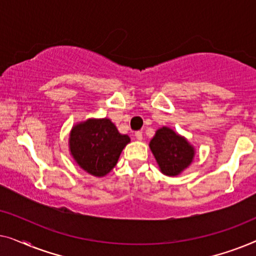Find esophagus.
I'll list each match as a JSON object with an SVG mask.
<instances>
[{
    "label": "esophagus",
    "mask_w": 256,
    "mask_h": 256,
    "mask_svg": "<svg viewBox=\"0 0 256 256\" xmlns=\"http://www.w3.org/2000/svg\"><path fill=\"white\" fill-rule=\"evenodd\" d=\"M135 138L138 141H141V140L143 138V135H142V132H135Z\"/></svg>",
    "instance_id": "esophagus-1"
}]
</instances>
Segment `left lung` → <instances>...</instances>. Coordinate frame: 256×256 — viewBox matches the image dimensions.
I'll use <instances>...</instances> for the list:
<instances>
[{"instance_id": "left-lung-1", "label": "left lung", "mask_w": 256, "mask_h": 256, "mask_svg": "<svg viewBox=\"0 0 256 256\" xmlns=\"http://www.w3.org/2000/svg\"><path fill=\"white\" fill-rule=\"evenodd\" d=\"M149 148L158 164L160 171L169 177L180 174L194 162V146L169 127L157 129Z\"/></svg>"}]
</instances>
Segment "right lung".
<instances>
[{
  "label": "right lung",
  "instance_id": "add662e5",
  "mask_svg": "<svg viewBox=\"0 0 256 256\" xmlns=\"http://www.w3.org/2000/svg\"><path fill=\"white\" fill-rule=\"evenodd\" d=\"M129 142V136L120 134L110 118H87L72 127L68 150L84 171L94 177H104L116 166Z\"/></svg>",
  "mask_w": 256,
  "mask_h": 256
}]
</instances>
